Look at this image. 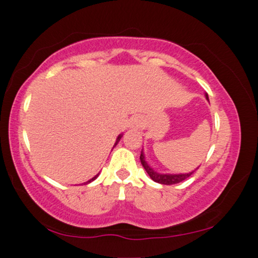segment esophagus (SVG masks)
Here are the masks:
<instances>
[{"label": "esophagus", "mask_w": 258, "mask_h": 258, "mask_svg": "<svg viewBox=\"0 0 258 258\" xmlns=\"http://www.w3.org/2000/svg\"><path fill=\"white\" fill-rule=\"evenodd\" d=\"M144 126V119L141 117H136L133 118L132 121H131V127L134 130H139Z\"/></svg>", "instance_id": "esophagus-1"}]
</instances>
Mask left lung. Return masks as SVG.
Wrapping results in <instances>:
<instances>
[{"label":"left lung","mask_w":258,"mask_h":258,"mask_svg":"<svg viewBox=\"0 0 258 258\" xmlns=\"http://www.w3.org/2000/svg\"><path fill=\"white\" fill-rule=\"evenodd\" d=\"M206 97H207V100L209 101L208 94H206ZM140 161H141L142 166H144L145 170L147 171V173L149 174V177L153 179L155 182L162 183V185H173V183H179V182L185 180V179H187L188 177H190V175L194 173V171H193V172H190V173H185V174H161V173H157L156 171H154L148 164H147V162L145 161L144 153H142V151H141V155H140Z\"/></svg>","instance_id":"1"}]
</instances>
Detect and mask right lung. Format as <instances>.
<instances>
[{
  "label": "right lung",
  "mask_w": 258,
  "mask_h": 258,
  "mask_svg": "<svg viewBox=\"0 0 258 258\" xmlns=\"http://www.w3.org/2000/svg\"><path fill=\"white\" fill-rule=\"evenodd\" d=\"M120 138H121V136H119V137H118V138H117V141H116V144H114V146H116V145L118 144V141H119V140H120ZM97 175H99V174H97ZM97 175H95V177H94V178H92V179H91V180H88V181H87V182H86V183H89V182H92L93 180H95V179L97 178Z\"/></svg>",
  "instance_id": "add662e5"
}]
</instances>
